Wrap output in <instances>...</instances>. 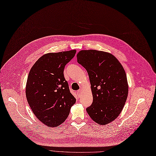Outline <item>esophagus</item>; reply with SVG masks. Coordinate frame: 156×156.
Segmentation results:
<instances>
[{"instance_id":"34e87169","label":"esophagus","mask_w":156,"mask_h":156,"mask_svg":"<svg viewBox=\"0 0 156 156\" xmlns=\"http://www.w3.org/2000/svg\"><path fill=\"white\" fill-rule=\"evenodd\" d=\"M81 93H82V90H79V91H77V95L79 97H80V95H81Z\"/></svg>"}]
</instances>
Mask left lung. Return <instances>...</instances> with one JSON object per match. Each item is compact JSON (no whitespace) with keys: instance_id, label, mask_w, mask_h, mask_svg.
I'll use <instances>...</instances> for the list:
<instances>
[{"instance_id":"left-lung-1","label":"left lung","mask_w":156,"mask_h":156,"mask_svg":"<svg viewBox=\"0 0 156 156\" xmlns=\"http://www.w3.org/2000/svg\"><path fill=\"white\" fill-rule=\"evenodd\" d=\"M77 62L84 67L90 82L93 102L86 111L100 125L111 122L123 109L128 95L126 72L112 54L96 50H82Z\"/></svg>"}]
</instances>
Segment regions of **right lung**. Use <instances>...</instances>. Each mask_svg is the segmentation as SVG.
<instances>
[{
    "mask_svg": "<svg viewBox=\"0 0 156 156\" xmlns=\"http://www.w3.org/2000/svg\"><path fill=\"white\" fill-rule=\"evenodd\" d=\"M76 53L72 50L44 54L29 72L26 87L27 102L34 115L49 127L63 123L76 102L64 76L66 65Z\"/></svg>",
    "mask_w": 156,
    "mask_h": 156,
    "instance_id": "1",
    "label": "right lung"
}]
</instances>
